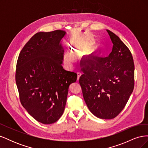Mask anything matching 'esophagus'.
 <instances>
[{
	"label": "esophagus",
	"mask_w": 148,
	"mask_h": 148,
	"mask_svg": "<svg viewBox=\"0 0 148 148\" xmlns=\"http://www.w3.org/2000/svg\"><path fill=\"white\" fill-rule=\"evenodd\" d=\"M81 75H82V73L79 72V71H78L77 72V80H79V78L80 77H81Z\"/></svg>",
	"instance_id": "esophagus-1"
}]
</instances>
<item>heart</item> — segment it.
I'll return each mask as SVG.
<instances>
[{
    "instance_id": "b5f03b06",
    "label": "heart",
    "mask_w": 148,
    "mask_h": 148,
    "mask_svg": "<svg viewBox=\"0 0 148 148\" xmlns=\"http://www.w3.org/2000/svg\"><path fill=\"white\" fill-rule=\"evenodd\" d=\"M73 51H74L73 49H72ZM64 59L65 60V62H66V63L68 64H70L74 60V58L73 57V56L71 54V53H66L65 56H64Z\"/></svg>"
}]
</instances>
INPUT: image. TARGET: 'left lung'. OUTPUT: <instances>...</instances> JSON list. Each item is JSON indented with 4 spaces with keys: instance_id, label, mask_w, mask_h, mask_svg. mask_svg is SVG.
Instances as JSON below:
<instances>
[{
    "instance_id": "1",
    "label": "left lung",
    "mask_w": 148,
    "mask_h": 148,
    "mask_svg": "<svg viewBox=\"0 0 148 148\" xmlns=\"http://www.w3.org/2000/svg\"><path fill=\"white\" fill-rule=\"evenodd\" d=\"M113 47L109 56L93 57L82 64L79 83L91 112L102 119H112L121 112L132 93L135 65L130 51L114 33L107 30Z\"/></svg>"
}]
</instances>
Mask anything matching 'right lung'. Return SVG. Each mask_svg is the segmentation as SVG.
<instances>
[{"label":"right lung","instance_id":"right-lung-1","mask_svg":"<svg viewBox=\"0 0 148 148\" xmlns=\"http://www.w3.org/2000/svg\"><path fill=\"white\" fill-rule=\"evenodd\" d=\"M66 32L56 30L35 34L21 51L15 80L22 106L43 124H51L63 114L70 84L77 74L62 65L64 49L60 43Z\"/></svg>","mask_w":148,"mask_h":148}]
</instances>
